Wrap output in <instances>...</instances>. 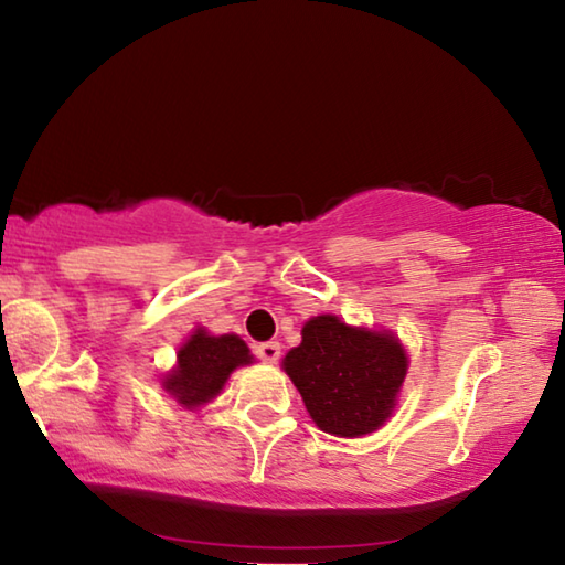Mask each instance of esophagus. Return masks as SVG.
<instances>
[{"label": "esophagus", "mask_w": 565, "mask_h": 565, "mask_svg": "<svg viewBox=\"0 0 565 565\" xmlns=\"http://www.w3.org/2000/svg\"><path fill=\"white\" fill-rule=\"evenodd\" d=\"M254 353L259 356L264 363H276L281 356V343L279 341H266V343H256Z\"/></svg>", "instance_id": "esophagus-1"}]
</instances>
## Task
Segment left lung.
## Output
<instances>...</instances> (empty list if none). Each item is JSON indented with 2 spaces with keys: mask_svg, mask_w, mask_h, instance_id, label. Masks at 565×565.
I'll return each instance as SVG.
<instances>
[{
  "mask_svg": "<svg viewBox=\"0 0 565 565\" xmlns=\"http://www.w3.org/2000/svg\"><path fill=\"white\" fill-rule=\"evenodd\" d=\"M284 369L321 431L351 438L376 431L388 418L408 361L391 333L351 329L323 313L306 321Z\"/></svg>",
  "mask_w": 565,
  "mask_h": 565,
  "instance_id": "left-lung-1",
  "label": "left lung"
}]
</instances>
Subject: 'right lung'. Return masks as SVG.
Listing matches in <instances>:
<instances>
[{
  "label": "right lung",
  "instance_id": "right-lung-1",
  "mask_svg": "<svg viewBox=\"0 0 565 565\" xmlns=\"http://www.w3.org/2000/svg\"><path fill=\"white\" fill-rule=\"evenodd\" d=\"M177 359V369L167 376L164 388L179 404L191 408L214 398L236 366L252 363V353L234 333L209 337L206 331L199 329L179 349Z\"/></svg>",
  "mask_w": 565,
  "mask_h": 565
}]
</instances>
